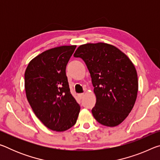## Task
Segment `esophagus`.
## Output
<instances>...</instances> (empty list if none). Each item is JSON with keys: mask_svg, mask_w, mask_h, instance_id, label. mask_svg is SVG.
Returning a JSON list of instances; mask_svg holds the SVG:
<instances>
[{"mask_svg": "<svg viewBox=\"0 0 160 160\" xmlns=\"http://www.w3.org/2000/svg\"><path fill=\"white\" fill-rule=\"evenodd\" d=\"M78 97H79L80 99H82L83 97H84V94L83 93H81L78 94Z\"/></svg>", "mask_w": 160, "mask_h": 160, "instance_id": "obj_1", "label": "esophagus"}]
</instances>
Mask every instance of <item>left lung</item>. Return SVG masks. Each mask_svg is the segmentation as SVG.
<instances>
[{
    "mask_svg": "<svg viewBox=\"0 0 160 160\" xmlns=\"http://www.w3.org/2000/svg\"><path fill=\"white\" fill-rule=\"evenodd\" d=\"M74 57L81 58L89 70L97 101L92 113L102 125L122 123L133 107L138 90L134 65L118 48L105 43L80 46Z\"/></svg>",
    "mask_w": 160,
    "mask_h": 160,
    "instance_id": "8db88e82",
    "label": "left lung"
}]
</instances>
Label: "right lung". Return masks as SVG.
Instances as JSON below:
<instances>
[{"instance_id":"add662e5","label":"right lung","mask_w":160,"mask_h":160,"mask_svg":"<svg viewBox=\"0 0 160 160\" xmlns=\"http://www.w3.org/2000/svg\"><path fill=\"white\" fill-rule=\"evenodd\" d=\"M76 46L51 48L29 62L25 73L26 96L37 117L52 131L76 123L80 107L70 92L66 66Z\"/></svg>"}]
</instances>
